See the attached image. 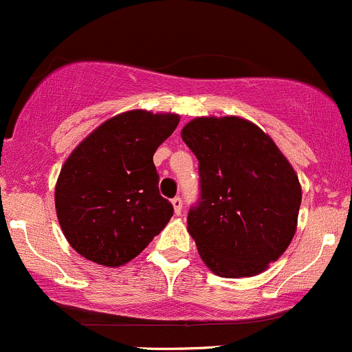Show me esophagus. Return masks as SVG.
Returning a JSON list of instances; mask_svg holds the SVG:
<instances>
[{"mask_svg": "<svg viewBox=\"0 0 352 352\" xmlns=\"http://www.w3.org/2000/svg\"><path fill=\"white\" fill-rule=\"evenodd\" d=\"M172 204H173V210H175L177 214L182 213V208H184V199H182V197H180V196L173 197Z\"/></svg>", "mask_w": 352, "mask_h": 352, "instance_id": "esophagus-1", "label": "esophagus"}]
</instances>
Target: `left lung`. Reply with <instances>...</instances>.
<instances>
[{
  "mask_svg": "<svg viewBox=\"0 0 352 352\" xmlns=\"http://www.w3.org/2000/svg\"><path fill=\"white\" fill-rule=\"evenodd\" d=\"M182 139L199 162V199L187 228L220 277H251L294 237L301 186L265 132L237 117L194 118Z\"/></svg>",
  "mask_w": 352,
  "mask_h": 352,
  "instance_id": "obj_1",
  "label": "left lung"
}]
</instances>
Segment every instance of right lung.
I'll return each instance as SVG.
<instances>
[{
    "label": "right lung",
    "instance_id": "right-lung-1",
    "mask_svg": "<svg viewBox=\"0 0 352 352\" xmlns=\"http://www.w3.org/2000/svg\"><path fill=\"white\" fill-rule=\"evenodd\" d=\"M177 124V115L127 111L100 125L68 156L54 204L78 254L120 267L165 228L173 206L160 194L153 155Z\"/></svg>",
    "mask_w": 352,
    "mask_h": 352
}]
</instances>
